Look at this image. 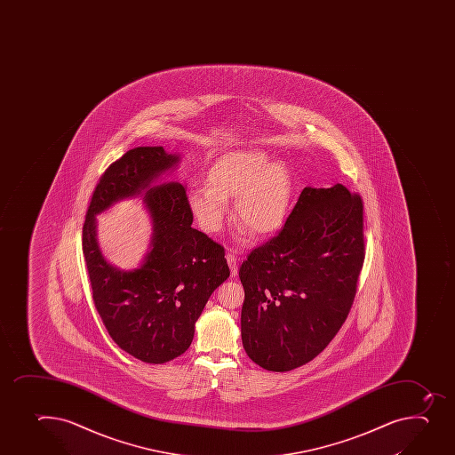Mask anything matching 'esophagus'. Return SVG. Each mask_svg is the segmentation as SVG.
Listing matches in <instances>:
<instances>
[{"instance_id":"esophagus-1","label":"esophagus","mask_w":455,"mask_h":455,"mask_svg":"<svg viewBox=\"0 0 455 455\" xmlns=\"http://www.w3.org/2000/svg\"><path fill=\"white\" fill-rule=\"evenodd\" d=\"M227 262H228V266H230L231 275H237V271H239V267H237V257H235V252L227 253Z\"/></svg>"}]
</instances>
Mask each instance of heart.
<instances>
[{"mask_svg": "<svg viewBox=\"0 0 455 455\" xmlns=\"http://www.w3.org/2000/svg\"><path fill=\"white\" fill-rule=\"evenodd\" d=\"M209 184L188 193V207L200 230L215 235L228 216V198L235 197V216L253 235L279 230L288 215L292 180L288 167L257 149L225 153L212 164Z\"/></svg>", "mask_w": 455, "mask_h": 455, "instance_id": "obj_1", "label": "heart"}]
</instances>
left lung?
I'll return each mask as SVG.
<instances>
[{
	"label": "left lung",
	"mask_w": 455,
	"mask_h": 455,
	"mask_svg": "<svg viewBox=\"0 0 455 455\" xmlns=\"http://www.w3.org/2000/svg\"><path fill=\"white\" fill-rule=\"evenodd\" d=\"M363 259L359 194L341 184L302 189L279 235L240 267L249 357L275 372L315 359L350 313Z\"/></svg>",
	"instance_id": "1"
}]
</instances>
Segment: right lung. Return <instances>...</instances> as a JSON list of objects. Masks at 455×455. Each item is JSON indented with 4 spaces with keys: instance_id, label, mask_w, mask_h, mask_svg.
Masks as SVG:
<instances>
[{
    "instance_id": "1",
    "label": "right lung",
    "mask_w": 455,
    "mask_h": 455,
    "mask_svg": "<svg viewBox=\"0 0 455 455\" xmlns=\"http://www.w3.org/2000/svg\"><path fill=\"white\" fill-rule=\"evenodd\" d=\"M180 162L163 147L129 149L100 176L83 225L96 310L114 342L145 363H166L187 351L207 299L230 275L224 248L191 227L184 185L157 184ZM132 196L145 200L154 237L141 267L126 272L104 259L95 215Z\"/></svg>"
}]
</instances>
